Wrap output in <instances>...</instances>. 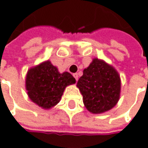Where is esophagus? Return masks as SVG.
<instances>
[{"label":"esophagus","mask_w":148,"mask_h":148,"mask_svg":"<svg viewBox=\"0 0 148 148\" xmlns=\"http://www.w3.org/2000/svg\"><path fill=\"white\" fill-rule=\"evenodd\" d=\"M73 76H74V77L75 78V80L77 81V79H78V74H77V73H75V74H73Z\"/></svg>","instance_id":"34e87169"}]
</instances>
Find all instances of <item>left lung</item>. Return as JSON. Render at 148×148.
<instances>
[{
    "label": "left lung",
    "mask_w": 148,
    "mask_h": 148,
    "mask_svg": "<svg viewBox=\"0 0 148 148\" xmlns=\"http://www.w3.org/2000/svg\"><path fill=\"white\" fill-rule=\"evenodd\" d=\"M77 86L83 96L86 108L92 113H101L116 105L120 97L121 79L112 66L94 58L83 71Z\"/></svg>",
    "instance_id": "8db88e82"
}]
</instances>
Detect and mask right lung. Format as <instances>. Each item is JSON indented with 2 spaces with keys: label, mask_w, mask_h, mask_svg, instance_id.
Masks as SVG:
<instances>
[{
  "label": "right lung",
  "mask_w": 148,
  "mask_h": 148,
  "mask_svg": "<svg viewBox=\"0 0 148 148\" xmlns=\"http://www.w3.org/2000/svg\"><path fill=\"white\" fill-rule=\"evenodd\" d=\"M75 82L70 73L60 74L51 62L47 61L27 71L26 89L34 103L47 109L57 105L65 88Z\"/></svg>",
  "instance_id": "1"
}]
</instances>
